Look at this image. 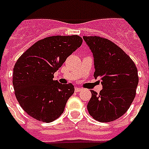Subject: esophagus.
I'll list each match as a JSON object with an SVG mask.
<instances>
[{
    "label": "esophagus",
    "instance_id": "esophagus-1",
    "mask_svg": "<svg viewBox=\"0 0 149 149\" xmlns=\"http://www.w3.org/2000/svg\"><path fill=\"white\" fill-rule=\"evenodd\" d=\"M81 90H82L81 88H75V91H77V92H79V91H80Z\"/></svg>",
    "mask_w": 149,
    "mask_h": 149
}]
</instances>
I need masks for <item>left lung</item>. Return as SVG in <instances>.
I'll list each match as a JSON object with an SVG mask.
<instances>
[{
  "label": "left lung",
  "instance_id": "8db88e82",
  "mask_svg": "<svg viewBox=\"0 0 149 149\" xmlns=\"http://www.w3.org/2000/svg\"><path fill=\"white\" fill-rule=\"evenodd\" d=\"M83 38L93 54L94 77L100 78L102 85L99 94L91 91L87 107L97 121L112 122L125 114L135 98L137 69L132 59L111 41L99 36Z\"/></svg>",
  "mask_w": 149,
  "mask_h": 149
}]
</instances>
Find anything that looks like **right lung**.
<instances>
[{
  "instance_id": "1",
  "label": "right lung",
  "mask_w": 149,
  "mask_h": 149,
  "mask_svg": "<svg viewBox=\"0 0 149 149\" xmlns=\"http://www.w3.org/2000/svg\"><path fill=\"white\" fill-rule=\"evenodd\" d=\"M82 41L78 35L47 37L35 42L17 60L13 69V88L19 105L30 116L51 122L63 113L74 93V86L54 80V73Z\"/></svg>"
}]
</instances>
